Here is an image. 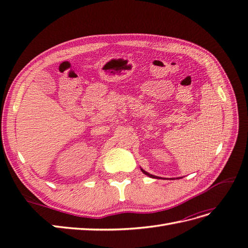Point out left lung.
<instances>
[{
    "instance_id": "obj_1",
    "label": "left lung",
    "mask_w": 248,
    "mask_h": 248,
    "mask_svg": "<svg viewBox=\"0 0 248 248\" xmlns=\"http://www.w3.org/2000/svg\"><path fill=\"white\" fill-rule=\"evenodd\" d=\"M140 170H141V171H142V172H144L145 175H147V176H149V177H151V178H156V179H157V177H156V176H154V175H151V174H149V172H147L146 170H142V169H140Z\"/></svg>"
}]
</instances>
